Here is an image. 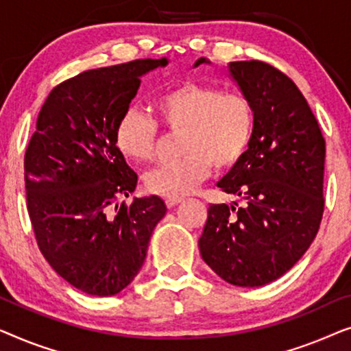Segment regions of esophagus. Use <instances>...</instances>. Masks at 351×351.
Returning a JSON list of instances; mask_svg holds the SVG:
<instances>
[{"instance_id": "34e87169", "label": "esophagus", "mask_w": 351, "mask_h": 351, "mask_svg": "<svg viewBox=\"0 0 351 351\" xmlns=\"http://www.w3.org/2000/svg\"><path fill=\"white\" fill-rule=\"evenodd\" d=\"M182 203V198H166V206L167 208H174V206L180 204Z\"/></svg>"}]
</instances>
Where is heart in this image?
I'll return each instance as SVG.
<instances>
[{"label":"heart","mask_w":351,"mask_h":351,"mask_svg":"<svg viewBox=\"0 0 351 351\" xmlns=\"http://www.w3.org/2000/svg\"><path fill=\"white\" fill-rule=\"evenodd\" d=\"M161 123L180 137V158L145 177L147 190L165 198L189 195L210 174L225 171L244 155L254 132V108L246 95L201 83H182L158 95ZM160 124L150 114L128 108L114 129L119 152L136 162L155 158Z\"/></svg>","instance_id":"1"}]
</instances>
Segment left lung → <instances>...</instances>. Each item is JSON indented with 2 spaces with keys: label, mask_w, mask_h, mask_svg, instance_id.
Masks as SVG:
<instances>
[{
  "label": "left lung",
  "mask_w": 351,
  "mask_h": 351,
  "mask_svg": "<svg viewBox=\"0 0 351 351\" xmlns=\"http://www.w3.org/2000/svg\"><path fill=\"white\" fill-rule=\"evenodd\" d=\"M228 71L252 104L254 132L217 186L243 206L210 204L198 246L222 280L258 287L291 270L318 233L326 142L289 76L261 60L230 62Z\"/></svg>",
  "instance_id": "1"
}]
</instances>
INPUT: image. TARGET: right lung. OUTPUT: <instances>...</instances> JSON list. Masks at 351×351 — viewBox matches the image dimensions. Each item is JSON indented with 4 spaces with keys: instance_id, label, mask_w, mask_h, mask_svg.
I'll return each mask as SVG.
<instances>
[{
    "instance_id": "obj_1",
    "label": "right lung",
    "mask_w": 351,
    "mask_h": 351,
    "mask_svg": "<svg viewBox=\"0 0 351 351\" xmlns=\"http://www.w3.org/2000/svg\"><path fill=\"white\" fill-rule=\"evenodd\" d=\"M166 65V57L138 59L56 86L27 147V208L38 247L57 275L89 295L131 285L167 210L155 195L118 204L136 190L137 174L114 141L141 76Z\"/></svg>"
}]
</instances>
